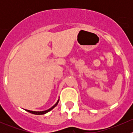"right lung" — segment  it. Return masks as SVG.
Masks as SVG:
<instances>
[{"label":"right lung","instance_id":"obj_1","mask_svg":"<svg viewBox=\"0 0 133 133\" xmlns=\"http://www.w3.org/2000/svg\"><path fill=\"white\" fill-rule=\"evenodd\" d=\"M58 102H59V98H58V100H57V103H56V104H55L54 105H53V106H52L51 108L48 109V110H45V111H29V110H27V109H25V111H28V112H30V113L34 114V115H44V114L47 113V112H49V111H51V110L53 109V108H55V107L57 105V104H58Z\"/></svg>","mask_w":133,"mask_h":133}]
</instances>
